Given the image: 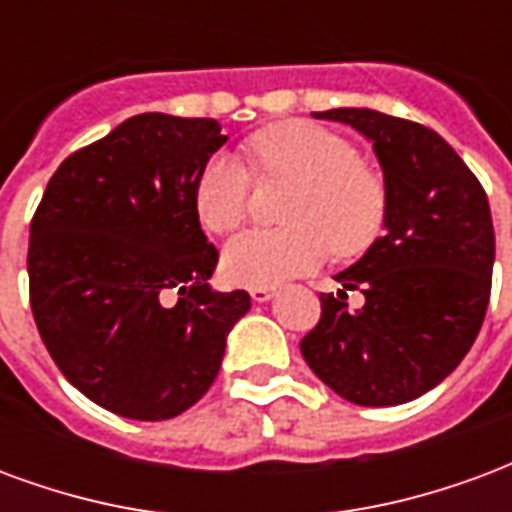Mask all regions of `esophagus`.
Masks as SVG:
<instances>
[{"label": "esophagus", "instance_id": "34e87169", "mask_svg": "<svg viewBox=\"0 0 512 512\" xmlns=\"http://www.w3.org/2000/svg\"><path fill=\"white\" fill-rule=\"evenodd\" d=\"M272 297V289H267V286H253L251 289V300L253 302H267Z\"/></svg>", "mask_w": 512, "mask_h": 512}]
</instances>
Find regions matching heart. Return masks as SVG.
I'll return each mask as SVG.
<instances>
[{
    "label": "heart",
    "mask_w": 512,
    "mask_h": 512,
    "mask_svg": "<svg viewBox=\"0 0 512 512\" xmlns=\"http://www.w3.org/2000/svg\"><path fill=\"white\" fill-rule=\"evenodd\" d=\"M253 174L294 182L281 229H253L223 251V272L240 286H275L316 270L330 251L357 256L387 220V179L349 138L313 122H281L245 144ZM193 210L212 234L237 231L251 212V174L237 158L212 155L193 182Z\"/></svg>",
    "instance_id": "1"
}]
</instances>
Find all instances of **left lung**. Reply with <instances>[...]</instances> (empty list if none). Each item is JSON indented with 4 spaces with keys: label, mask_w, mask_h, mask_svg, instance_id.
I'll list each match as a JSON object with an SVG mask.
<instances>
[{
    "label": "left lung",
    "mask_w": 512,
    "mask_h": 512,
    "mask_svg": "<svg viewBox=\"0 0 512 512\" xmlns=\"http://www.w3.org/2000/svg\"><path fill=\"white\" fill-rule=\"evenodd\" d=\"M374 141L387 179L384 234L335 275L345 292L322 294V319L300 341L330 390L357 406L406 404L453 374L472 349L491 297L494 223L480 179L445 138L412 119L371 108H333Z\"/></svg>",
    "instance_id": "8db88e82"
}]
</instances>
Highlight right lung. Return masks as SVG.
<instances>
[{"instance_id":"add662e5","label":"right lung","mask_w":512,"mask_h":512,"mask_svg":"<svg viewBox=\"0 0 512 512\" xmlns=\"http://www.w3.org/2000/svg\"><path fill=\"white\" fill-rule=\"evenodd\" d=\"M215 119L138 114L62 160L29 226V305L48 354L89 401L169 420L220 371L248 292H212L218 251L193 182Z\"/></svg>"}]
</instances>
